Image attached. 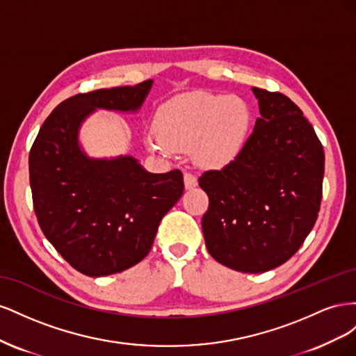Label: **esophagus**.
<instances>
[{
    "mask_svg": "<svg viewBox=\"0 0 356 356\" xmlns=\"http://www.w3.org/2000/svg\"><path fill=\"white\" fill-rule=\"evenodd\" d=\"M196 186H197V178L195 175L188 174V172H186V174H184V187H186V190H191V188H195Z\"/></svg>",
    "mask_w": 356,
    "mask_h": 356,
    "instance_id": "34e87169",
    "label": "esophagus"
}]
</instances>
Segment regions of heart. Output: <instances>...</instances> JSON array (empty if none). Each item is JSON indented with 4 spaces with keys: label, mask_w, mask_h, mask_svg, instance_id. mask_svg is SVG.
<instances>
[{
    "label": "heart",
    "mask_w": 356,
    "mask_h": 356,
    "mask_svg": "<svg viewBox=\"0 0 356 356\" xmlns=\"http://www.w3.org/2000/svg\"><path fill=\"white\" fill-rule=\"evenodd\" d=\"M156 132L145 136L149 152L169 156L195 149L199 165L220 169L239 156L251 129V110L239 96L191 93L163 104Z\"/></svg>",
    "instance_id": "b5f03b06"
}]
</instances>
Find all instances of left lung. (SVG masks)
<instances>
[{
  "label": "left lung",
  "instance_id": "1",
  "mask_svg": "<svg viewBox=\"0 0 356 356\" xmlns=\"http://www.w3.org/2000/svg\"><path fill=\"white\" fill-rule=\"evenodd\" d=\"M260 117L242 152L199 178L208 252L222 266L263 273L284 264L314 229L322 199L324 148L298 106L252 88Z\"/></svg>",
  "mask_w": 356,
  "mask_h": 356
}]
</instances>
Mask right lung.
Segmentation results:
<instances>
[{"label": "right lung", "instance_id": "1", "mask_svg": "<svg viewBox=\"0 0 356 356\" xmlns=\"http://www.w3.org/2000/svg\"><path fill=\"white\" fill-rule=\"evenodd\" d=\"M153 80L75 95L42 123L29 153L40 227L80 273H120L147 257L165 213L184 191L182 174H152L132 156L90 157L80 131L98 110L138 114Z\"/></svg>", "mask_w": 356, "mask_h": 356}]
</instances>
